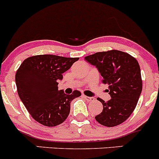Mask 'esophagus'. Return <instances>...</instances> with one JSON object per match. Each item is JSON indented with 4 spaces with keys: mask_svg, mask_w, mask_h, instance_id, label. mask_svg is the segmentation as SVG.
Wrapping results in <instances>:
<instances>
[{
    "mask_svg": "<svg viewBox=\"0 0 159 159\" xmlns=\"http://www.w3.org/2000/svg\"><path fill=\"white\" fill-rule=\"evenodd\" d=\"M83 97H84V98H85L86 100H87L88 101H93L94 100V98H93V97H88V96H86V95L83 94Z\"/></svg>",
    "mask_w": 159,
    "mask_h": 159,
    "instance_id": "1",
    "label": "esophagus"
}]
</instances>
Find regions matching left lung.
<instances>
[{"mask_svg": "<svg viewBox=\"0 0 159 159\" xmlns=\"http://www.w3.org/2000/svg\"><path fill=\"white\" fill-rule=\"evenodd\" d=\"M85 60L95 66L108 84L111 99L99 98L103 110L95 116L100 124L108 127L126 121L137 106L142 91V80L138 61L126 52L111 50L86 56Z\"/></svg>", "mask_w": 159, "mask_h": 159, "instance_id": "1", "label": "left lung"}]
</instances>
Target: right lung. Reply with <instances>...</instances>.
Instances as JSON below:
<instances>
[{
  "label": "right lung",
  "instance_id": "right-lung-1",
  "mask_svg": "<svg viewBox=\"0 0 159 159\" xmlns=\"http://www.w3.org/2000/svg\"><path fill=\"white\" fill-rule=\"evenodd\" d=\"M79 58L52 54L32 56L16 72L18 94L32 117L46 126L62 123L70 112L71 101L81 95L79 90L66 94L58 90V81Z\"/></svg>",
  "mask_w": 159,
  "mask_h": 159
}]
</instances>
